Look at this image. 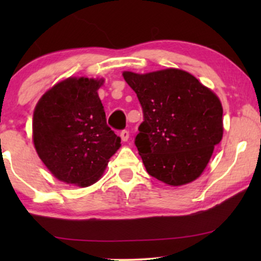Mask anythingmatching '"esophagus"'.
Instances as JSON below:
<instances>
[{
	"label": "esophagus",
	"instance_id": "1",
	"mask_svg": "<svg viewBox=\"0 0 261 261\" xmlns=\"http://www.w3.org/2000/svg\"><path fill=\"white\" fill-rule=\"evenodd\" d=\"M120 137H121V139H122V141H127L128 139H129V132L126 130V129L121 130L120 132Z\"/></svg>",
	"mask_w": 261,
	"mask_h": 261
}]
</instances>
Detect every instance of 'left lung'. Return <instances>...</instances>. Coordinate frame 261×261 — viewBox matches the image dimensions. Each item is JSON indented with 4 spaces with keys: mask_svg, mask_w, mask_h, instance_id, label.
I'll return each mask as SVG.
<instances>
[{
    "mask_svg": "<svg viewBox=\"0 0 261 261\" xmlns=\"http://www.w3.org/2000/svg\"><path fill=\"white\" fill-rule=\"evenodd\" d=\"M123 78L144 113L134 142L149 176L172 187L198 178L222 139L219 97L183 70L124 71Z\"/></svg>",
    "mask_w": 261,
    "mask_h": 261,
    "instance_id": "left-lung-1",
    "label": "left lung"
}]
</instances>
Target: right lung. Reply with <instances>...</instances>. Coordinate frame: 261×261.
Returning a JSON list of instances; mask_svg holds the SVG:
<instances>
[{"mask_svg":"<svg viewBox=\"0 0 261 261\" xmlns=\"http://www.w3.org/2000/svg\"><path fill=\"white\" fill-rule=\"evenodd\" d=\"M103 80L70 77L39 99L33 141L42 163L59 180L89 187L99 179L120 137L106 120L97 90Z\"/></svg>","mask_w":261,"mask_h":261,"instance_id":"add662e5","label":"right lung"}]
</instances>
